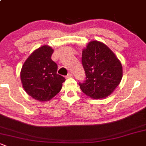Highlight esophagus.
<instances>
[{"label":"esophagus","mask_w":146,"mask_h":146,"mask_svg":"<svg viewBox=\"0 0 146 146\" xmlns=\"http://www.w3.org/2000/svg\"><path fill=\"white\" fill-rule=\"evenodd\" d=\"M71 77H73V74H72L71 73H68V76H67V78H71Z\"/></svg>","instance_id":"34e87169"}]
</instances>
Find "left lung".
Wrapping results in <instances>:
<instances>
[{"mask_svg":"<svg viewBox=\"0 0 146 146\" xmlns=\"http://www.w3.org/2000/svg\"><path fill=\"white\" fill-rule=\"evenodd\" d=\"M82 63L86 80L79 82L82 92L94 99H104L120 83L122 66L108 46L97 40L89 42L82 50Z\"/></svg>","mask_w":146,"mask_h":146,"instance_id":"1","label":"left lung"}]
</instances>
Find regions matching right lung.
I'll use <instances>...</instances> for the list:
<instances>
[{"mask_svg": "<svg viewBox=\"0 0 146 146\" xmlns=\"http://www.w3.org/2000/svg\"><path fill=\"white\" fill-rule=\"evenodd\" d=\"M54 50L43 45L35 50L24 62L20 77L23 87L36 100L47 101L60 92L65 78L57 74V64L52 60Z\"/></svg>", "mask_w": 146, "mask_h": 146, "instance_id": "add662e5", "label": "right lung"}]
</instances>
